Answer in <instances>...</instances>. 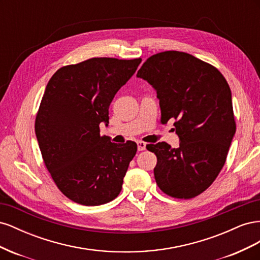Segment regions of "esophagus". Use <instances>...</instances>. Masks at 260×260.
<instances>
[{
	"mask_svg": "<svg viewBox=\"0 0 260 260\" xmlns=\"http://www.w3.org/2000/svg\"><path fill=\"white\" fill-rule=\"evenodd\" d=\"M138 149L139 151H144V149L146 148V143L143 142V141H138Z\"/></svg>",
	"mask_w": 260,
	"mask_h": 260,
	"instance_id": "34e87169",
	"label": "esophagus"
}]
</instances>
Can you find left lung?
Instances as JSON below:
<instances>
[{
	"label": "left lung",
	"instance_id": "left-lung-1",
	"mask_svg": "<svg viewBox=\"0 0 260 260\" xmlns=\"http://www.w3.org/2000/svg\"><path fill=\"white\" fill-rule=\"evenodd\" d=\"M137 77L153 85L161 123L174 119L180 139L178 148L166 142L146 146L157 157L156 183L171 198L193 199L224 166L237 129L230 86L215 66L178 51L152 55Z\"/></svg>",
	"mask_w": 260,
	"mask_h": 260
}]
</instances>
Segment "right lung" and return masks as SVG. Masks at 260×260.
<instances>
[{"mask_svg":"<svg viewBox=\"0 0 260 260\" xmlns=\"http://www.w3.org/2000/svg\"><path fill=\"white\" fill-rule=\"evenodd\" d=\"M141 58L94 57L59 68L50 79L35 130L46 169L66 198L99 206L119 195L138 145L100 135L115 94Z\"/></svg>","mask_w":260,"mask_h":260,"instance_id":"1","label":"right lung"}]
</instances>
